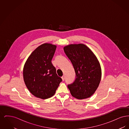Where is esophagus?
Returning <instances> with one entry per match:
<instances>
[{"mask_svg":"<svg viewBox=\"0 0 129 129\" xmlns=\"http://www.w3.org/2000/svg\"><path fill=\"white\" fill-rule=\"evenodd\" d=\"M62 79L63 81H64V80H65V76L64 75H63V76H62Z\"/></svg>","mask_w":129,"mask_h":129,"instance_id":"esophagus-1","label":"esophagus"}]
</instances>
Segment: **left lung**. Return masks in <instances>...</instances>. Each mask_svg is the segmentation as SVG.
Instances as JSON below:
<instances>
[{
	"instance_id": "8db88e82",
	"label": "left lung",
	"mask_w": 129,
	"mask_h": 129,
	"mask_svg": "<svg viewBox=\"0 0 129 129\" xmlns=\"http://www.w3.org/2000/svg\"><path fill=\"white\" fill-rule=\"evenodd\" d=\"M64 51L71 60L75 72L74 82L68 85L72 95L84 99L92 95L100 83L102 71L96 56L84 44H70Z\"/></svg>"
}]
</instances>
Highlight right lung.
Wrapping results in <instances>:
<instances>
[{
  "label": "right lung",
  "instance_id": "1",
  "mask_svg": "<svg viewBox=\"0 0 129 129\" xmlns=\"http://www.w3.org/2000/svg\"><path fill=\"white\" fill-rule=\"evenodd\" d=\"M56 46L44 43L37 47L25 63L23 77L25 84L35 97L46 99L52 97L61 82L51 60Z\"/></svg>",
  "mask_w": 129,
  "mask_h": 129
}]
</instances>
